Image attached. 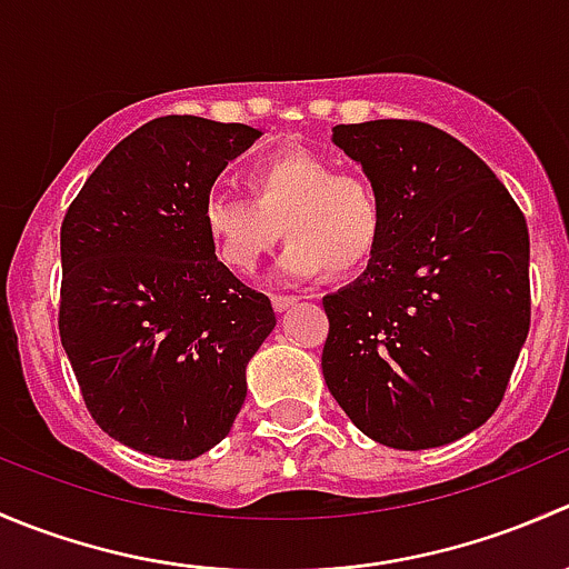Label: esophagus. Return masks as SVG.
I'll return each instance as SVG.
<instances>
[{
  "mask_svg": "<svg viewBox=\"0 0 569 569\" xmlns=\"http://www.w3.org/2000/svg\"><path fill=\"white\" fill-rule=\"evenodd\" d=\"M297 302H300V297H289V295H274L272 297V308L278 313H283V311H289L291 306H297Z\"/></svg>",
  "mask_w": 569,
  "mask_h": 569,
  "instance_id": "1",
  "label": "esophagus"
}]
</instances>
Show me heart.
Listing matches in <instances>:
<instances>
[{"instance_id": "b5f03b06", "label": "heart", "mask_w": 569, "mask_h": 569, "mask_svg": "<svg viewBox=\"0 0 569 569\" xmlns=\"http://www.w3.org/2000/svg\"><path fill=\"white\" fill-rule=\"evenodd\" d=\"M250 198L211 192L200 226L231 272L250 274L280 233L291 239L278 258V278L311 280L325 269L355 272L371 261L386 231L380 192L363 173L332 159L286 151L248 173Z\"/></svg>"}]
</instances>
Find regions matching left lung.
I'll return each mask as SVG.
<instances>
[{
	"mask_svg": "<svg viewBox=\"0 0 569 569\" xmlns=\"http://www.w3.org/2000/svg\"><path fill=\"white\" fill-rule=\"evenodd\" d=\"M386 209L363 274L321 300V375L388 449L455 443L501 405L529 336V228L460 140L418 120L332 126Z\"/></svg>",
	"mask_w": 569,
	"mask_h": 569,
	"instance_id": "8db88e82",
	"label": "left lung"
}]
</instances>
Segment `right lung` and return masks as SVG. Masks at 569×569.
<instances>
[{
    "label": "right lung",
    "instance_id": "add662e5",
    "mask_svg": "<svg viewBox=\"0 0 569 569\" xmlns=\"http://www.w3.org/2000/svg\"><path fill=\"white\" fill-rule=\"evenodd\" d=\"M261 134L192 114L151 120L107 153L62 220V349L96 423L142 455L214 449L278 325L200 226L217 176Z\"/></svg>",
    "mask_w": 569,
    "mask_h": 569
}]
</instances>
